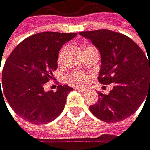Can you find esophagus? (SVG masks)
Segmentation results:
<instances>
[{"mask_svg": "<svg viewBox=\"0 0 150 150\" xmlns=\"http://www.w3.org/2000/svg\"><path fill=\"white\" fill-rule=\"evenodd\" d=\"M75 90L80 91V92H81V93H84V92L86 91V89H83V88H80V87H76V88H75Z\"/></svg>", "mask_w": 150, "mask_h": 150, "instance_id": "1", "label": "esophagus"}]
</instances>
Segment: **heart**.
I'll return each mask as SVG.
<instances>
[{
	"mask_svg": "<svg viewBox=\"0 0 150 150\" xmlns=\"http://www.w3.org/2000/svg\"><path fill=\"white\" fill-rule=\"evenodd\" d=\"M66 80L72 85H83L88 81V76L81 72H72L67 75Z\"/></svg>",
	"mask_w": 150,
	"mask_h": 150,
	"instance_id": "b5f03b06",
	"label": "heart"
}]
</instances>
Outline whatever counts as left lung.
Listing matches in <instances>:
<instances>
[{
  "instance_id": "1",
  "label": "left lung",
  "mask_w": 150,
  "mask_h": 150,
  "mask_svg": "<svg viewBox=\"0 0 150 150\" xmlns=\"http://www.w3.org/2000/svg\"><path fill=\"white\" fill-rule=\"evenodd\" d=\"M80 34L99 50L98 81L113 84L108 95L98 92V101L90 111L106 122H119L133 115L150 93V59L132 39L108 29Z\"/></svg>"
}]
</instances>
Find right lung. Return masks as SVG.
Masks as SVG:
<instances>
[{
    "mask_svg": "<svg viewBox=\"0 0 150 150\" xmlns=\"http://www.w3.org/2000/svg\"><path fill=\"white\" fill-rule=\"evenodd\" d=\"M76 35L52 31L34 34L22 41L6 59L0 80V98L4 96V101L7 100L25 121L45 124L63 111L73 88L58 85L55 92H45L43 85L53 79L61 47Z\"/></svg>",
    "mask_w": 150,
    "mask_h": 150,
    "instance_id": "obj_1",
    "label": "right lung"
}]
</instances>
